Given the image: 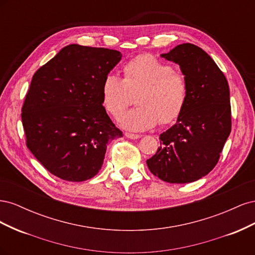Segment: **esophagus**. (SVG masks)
<instances>
[{"instance_id":"obj_1","label":"esophagus","mask_w":255,"mask_h":255,"mask_svg":"<svg viewBox=\"0 0 255 255\" xmlns=\"http://www.w3.org/2000/svg\"><path fill=\"white\" fill-rule=\"evenodd\" d=\"M128 138H129V139H138V138L140 137V135L138 134H132V133H126L125 134Z\"/></svg>"}]
</instances>
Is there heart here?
Instances as JSON below:
<instances>
[{
	"label": "heart",
	"mask_w": 255,
	"mask_h": 255,
	"mask_svg": "<svg viewBox=\"0 0 255 255\" xmlns=\"http://www.w3.org/2000/svg\"><path fill=\"white\" fill-rule=\"evenodd\" d=\"M122 80L107 74L102 82V103L114 118H119L132 104L135 110L123 115L120 125L140 132L159 122L173 123L182 115L189 97V83L185 73L152 54L138 55L122 67Z\"/></svg>",
	"instance_id": "obj_1"
}]
</instances>
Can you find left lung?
I'll return each mask as SVG.
<instances>
[{
  "label": "left lung",
  "instance_id": "8db88e82",
  "mask_svg": "<svg viewBox=\"0 0 255 255\" xmlns=\"http://www.w3.org/2000/svg\"><path fill=\"white\" fill-rule=\"evenodd\" d=\"M160 56L180 65L189 97L175 125L159 135L160 146L146 165L165 182H195L217 165L231 133L229 84L211 56L195 44H180Z\"/></svg>",
  "mask_w": 255,
  "mask_h": 255
}]
</instances>
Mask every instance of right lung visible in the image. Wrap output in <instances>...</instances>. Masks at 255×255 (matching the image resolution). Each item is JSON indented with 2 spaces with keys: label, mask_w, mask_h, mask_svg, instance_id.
<instances>
[{
  "label": "right lung",
  "mask_w": 255,
  "mask_h": 255,
  "mask_svg": "<svg viewBox=\"0 0 255 255\" xmlns=\"http://www.w3.org/2000/svg\"><path fill=\"white\" fill-rule=\"evenodd\" d=\"M119 51L67 45L33 75L22 106L26 146L49 172L83 182L102 167L107 142L122 132L106 114L102 82Z\"/></svg>",
  "instance_id": "right-lung-1"
}]
</instances>
